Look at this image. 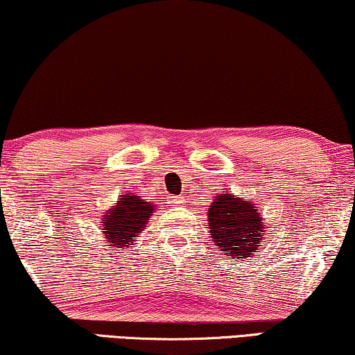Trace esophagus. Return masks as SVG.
I'll use <instances>...</instances> for the list:
<instances>
[{"label":"esophagus","instance_id":"1","mask_svg":"<svg viewBox=\"0 0 355 355\" xmlns=\"http://www.w3.org/2000/svg\"><path fill=\"white\" fill-rule=\"evenodd\" d=\"M173 203H184V197H173Z\"/></svg>","mask_w":355,"mask_h":355}]
</instances>
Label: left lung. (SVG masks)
<instances>
[{
	"instance_id": "8db88e82",
	"label": "left lung",
	"mask_w": 355,
	"mask_h": 355,
	"mask_svg": "<svg viewBox=\"0 0 355 355\" xmlns=\"http://www.w3.org/2000/svg\"><path fill=\"white\" fill-rule=\"evenodd\" d=\"M208 227L213 244L232 259H245L263 242L266 221L249 198L220 193L208 208Z\"/></svg>"
}]
</instances>
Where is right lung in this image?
<instances>
[{
	"instance_id": "add662e5",
	"label": "right lung",
	"mask_w": 355,
	"mask_h": 355,
	"mask_svg": "<svg viewBox=\"0 0 355 355\" xmlns=\"http://www.w3.org/2000/svg\"><path fill=\"white\" fill-rule=\"evenodd\" d=\"M155 205L135 193L124 192L113 208H110L101 220V230L111 247H130L139 237V232L147 225Z\"/></svg>"
}]
</instances>
